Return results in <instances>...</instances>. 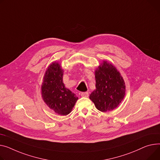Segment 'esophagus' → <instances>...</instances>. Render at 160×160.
<instances>
[{"mask_svg":"<svg viewBox=\"0 0 160 160\" xmlns=\"http://www.w3.org/2000/svg\"><path fill=\"white\" fill-rule=\"evenodd\" d=\"M81 96L82 97H88L89 96L88 92H81Z\"/></svg>","mask_w":160,"mask_h":160,"instance_id":"obj_1","label":"esophagus"}]
</instances>
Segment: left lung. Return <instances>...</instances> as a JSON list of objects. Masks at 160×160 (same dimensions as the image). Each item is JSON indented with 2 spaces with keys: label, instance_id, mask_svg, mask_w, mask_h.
<instances>
[{
  "label": "left lung",
  "instance_id": "1",
  "mask_svg": "<svg viewBox=\"0 0 160 160\" xmlns=\"http://www.w3.org/2000/svg\"><path fill=\"white\" fill-rule=\"evenodd\" d=\"M96 89L89 96L96 108L101 112H108L116 108L125 94V83L117 69L108 61L95 71Z\"/></svg>",
  "mask_w": 160,
  "mask_h": 160
}]
</instances>
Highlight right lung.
<instances>
[{
  "instance_id": "add662e5",
  "label": "right lung",
  "mask_w": 160,
  "mask_h": 160,
  "mask_svg": "<svg viewBox=\"0 0 160 160\" xmlns=\"http://www.w3.org/2000/svg\"><path fill=\"white\" fill-rule=\"evenodd\" d=\"M63 71L58 62H54L46 71L41 86L42 99L56 113L66 116L69 114L78 98L63 82Z\"/></svg>"
}]
</instances>
